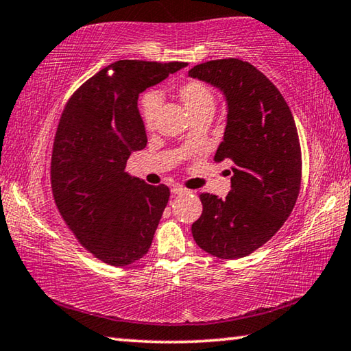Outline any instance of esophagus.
I'll use <instances>...</instances> for the list:
<instances>
[{"label": "esophagus", "instance_id": "34e87169", "mask_svg": "<svg viewBox=\"0 0 351 351\" xmlns=\"http://www.w3.org/2000/svg\"><path fill=\"white\" fill-rule=\"evenodd\" d=\"M187 192H189L187 189H184L182 186H178V184H173V186H171V193L173 195H184Z\"/></svg>", "mask_w": 351, "mask_h": 351}]
</instances>
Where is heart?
Segmentation results:
<instances>
[{
    "label": "heart",
    "mask_w": 351,
    "mask_h": 351,
    "mask_svg": "<svg viewBox=\"0 0 351 351\" xmlns=\"http://www.w3.org/2000/svg\"><path fill=\"white\" fill-rule=\"evenodd\" d=\"M178 96L182 100L190 116L197 117L204 112H213L215 110V94L203 82L189 80L178 86ZM159 105L158 93H147L139 100V116L145 128H152L154 114Z\"/></svg>",
    "instance_id": "b5f03b06"
}]
</instances>
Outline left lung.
<instances>
[{
	"label": "left lung",
	"instance_id": "left-lung-1",
	"mask_svg": "<svg viewBox=\"0 0 351 351\" xmlns=\"http://www.w3.org/2000/svg\"><path fill=\"white\" fill-rule=\"evenodd\" d=\"M223 91L228 102L224 138L215 161H232L224 199L201 193L203 213L193 240L213 257H246L274 237L299 197L302 153L294 117L263 73L239 58L197 64L189 71Z\"/></svg>",
	"mask_w": 351,
	"mask_h": 351
}]
</instances>
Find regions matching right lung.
I'll return each instance as SVG.
<instances>
[{"label": "right lung", "mask_w": 351, "mask_h": 351, "mask_svg": "<svg viewBox=\"0 0 351 351\" xmlns=\"http://www.w3.org/2000/svg\"><path fill=\"white\" fill-rule=\"evenodd\" d=\"M186 64L111 63L83 83L62 112L51 159L57 209L80 245L108 265L144 257L169 203L167 186L145 184L125 167L130 154L147 145L139 94Z\"/></svg>", "instance_id": "obj_1"}]
</instances>
